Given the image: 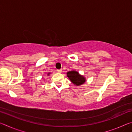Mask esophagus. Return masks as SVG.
Here are the masks:
<instances>
[{
    "label": "esophagus",
    "instance_id": "obj_1",
    "mask_svg": "<svg viewBox=\"0 0 132 132\" xmlns=\"http://www.w3.org/2000/svg\"><path fill=\"white\" fill-rule=\"evenodd\" d=\"M57 71L58 73H62V69H59V70H57Z\"/></svg>",
    "mask_w": 132,
    "mask_h": 132
}]
</instances>
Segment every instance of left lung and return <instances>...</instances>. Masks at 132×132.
Returning <instances> with one entry per match:
<instances>
[{"label":"left lung","instance_id":"8db88e82","mask_svg":"<svg viewBox=\"0 0 132 132\" xmlns=\"http://www.w3.org/2000/svg\"><path fill=\"white\" fill-rule=\"evenodd\" d=\"M66 75L70 81L76 86H81L86 81V77L80 75L77 71L72 70L68 71Z\"/></svg>","mask_w":132,"mask_h":132}]
</instances>
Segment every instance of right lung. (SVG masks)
I'll use <instances>...</instances> for the list:
<instances>
[{
  "label": "right lung",
  "mask_w": 132,
  "mask_h": 132,
  "mask_svg": "<svg viewBox=\"0 0 132 132\" xmlns=\"http://www.w3.org/2000/svg\"><path fill=\"white\" fill-rule=\"evenodd\" d=\"M50 74H51V73H50V72H49L48 73H47V75H48V76H50Z\"/></svg>",
  "instance_id": "1"
}]
</instances>
